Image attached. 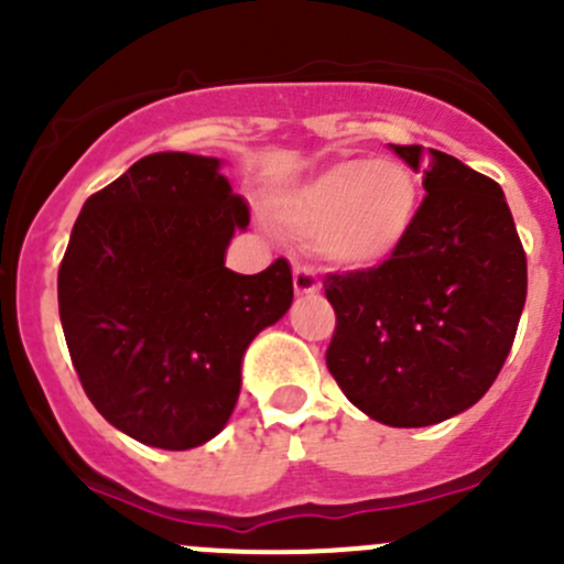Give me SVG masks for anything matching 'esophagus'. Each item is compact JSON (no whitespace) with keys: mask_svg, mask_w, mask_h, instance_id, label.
<instances>
[{"mask_svg":"<svg viewBox=\"0 0 564 564\" xmlns=\"http://www.w3.org/2000/svg\"><path fill=\"white\" fill-rule=\"evenodd\" d=\"M294 292H297V297H318V292H322V283H318L316 272L311 270V267H294Z\"/></svg>","mask_w":564,"mask_h":564,"instance_id":"esophagus-1","label":"esophagus"}]
</instances>
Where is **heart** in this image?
I'll return each instance as SVG.
<instances>
[{
  "instance_id": "b5f03b06",
  "label": "heart",
  "mask_w": 564,
  "mask_h": 564,
  "mask_svg": "<svg viewBox=\"0 0 564 564\" xmlns=\"http://www.w3.org/2000/svg\"><path fill=\"white\" fill-rule=\"evenodd\" d=\"M283 224L346 270L388 261L417 215V180L390 158L324 169L278 202Z\"/></svg>"
}]
</instances>
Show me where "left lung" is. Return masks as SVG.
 <instances>
[{
	"label": "left lung",
	"mask_w": 564,
	"mask_h": 564,
	"mask_svg": "<svg viewBox=\"0 0 564 564\" xmlns=\"http://www.w3.org/2000/svg\"><path fill=\"white\" fill-rule=\"evenodd\" d=\"M425 198L395 256L324 278L335 308L327 368L360 412L423 429L475 406L513 346L527 256L502 187L458 158L390 144Z\"/></svg>",
	"instance_id": "1"
}]
</instances>
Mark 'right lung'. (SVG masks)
<instances>
[{"instance_id": "obj_1", "label": "right lung", "mask_w": 564, "mask_h": 564, "mask_svg": "<svg viewBox=\"0 0 564 564\" xmlns=\"http://www.w3.org/2000/svg\"><path fill=\"white\" fill-rule=\"evenodd\" d=\"M248 204L218 158L155 152L84 202L56 292L70 360L100 414L161 451H191L237 406L250 340L294 300L278 259L226 267Z\"/></svg>"}]
</instances>
